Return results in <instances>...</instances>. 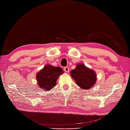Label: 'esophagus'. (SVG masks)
Masks as SVG:
<instances>
[{
  "label": "esophagus",
  "mask_w": 130,
  "mask_h": 130,
  "mask_svg": "<svg viewBox=\"0 0 130 130\" xmlns=\"http://www.w3.org/2000/svg\"><path fill=\"white\" fill-rule=\"evenodd\" d=\"M64 70L66 72L68 73L69 72V67H66L64 68Z\"/></svg>",
  "instance_id": "34e87169"
}]
</instances>
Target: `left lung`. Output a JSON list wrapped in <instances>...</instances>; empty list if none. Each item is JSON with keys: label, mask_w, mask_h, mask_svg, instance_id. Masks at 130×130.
<instances>
[{"label": "left lung", "mask_w": 130, "mask_h": 130, "mask_svg": "<svg viewBox=\"0 0 130 130\" xmlns=\"http://www.w3.org/2000/svg\"><path fill=\"white\" fill-rule=\"evenodd\" d=\"M70 76L75 80L76 84L84 89H88L95 84L96 75L94 70L82 63H78L70 72Z\"/></svg>", "instance_id": "left-lung-1"}]
</instances>
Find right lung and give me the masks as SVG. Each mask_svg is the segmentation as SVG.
Returning a JSON list of instances; mask_svg holds the SVG:
<instances>
[{
  "label": "right lung",
  "mask_w": 130,
  "mask_h": 130,
  "mask_svg": "<svg viewBox=\"0 0 130 130\" xmlns=\"http://www.w3.org/2000/svg\"><path fill=\"white\" fill-rule=\"evenodd\" d=\"M63 73V70L60 67L47 64L36 74L38 87L43 90L49 91L56 84L58 76Z\"/></svg>",
  "instance_id": "1"
}]
</instances>
